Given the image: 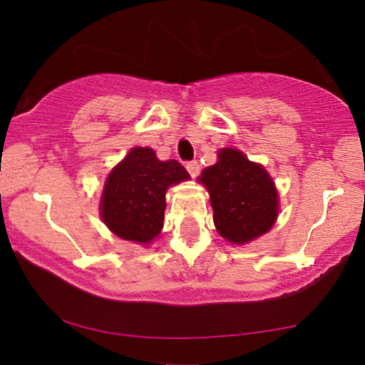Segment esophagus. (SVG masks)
I'll use <instances>...</instances> for the list:
<instances>
[{
  "label": "esophagus",
  "instance_id": "obj_1",
  "mask_svg": "<svg viewBox=\"0 0 365 365\" xmlns=\"http://www.w3.org/2000/svg\"><path fill=\"white\" fill-rule=\"evenodd\" d=\"M185 168L188 170V173H190L192 177H197L198 172H200V163H198L197 160H192V162L185 163Z\"/></svg>",
  "mask_w": 365,
  "mask_h": 365
}]
</instances>
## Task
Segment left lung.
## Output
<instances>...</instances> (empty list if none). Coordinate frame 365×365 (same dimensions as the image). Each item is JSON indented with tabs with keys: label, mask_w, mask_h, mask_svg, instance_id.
Returning <instances> with one entry per match:
<instances>
[{
	"label": "left lung",
	"mask_w": 365,
	"mask_h": 365,
	"mask_svg": "<svg viewBox=\"0 0 365 365\" xmlns=\"http://www.w3.org/2000/svg\"><path fill=\"white\" fill-rule=\"evenodd\" d=\"M200 180L210 192L213 222L223 239L245 244L274 225L279 212L274 182L239 150H220L218 162L203 170Z\"/></svg>",
	"instance_id": "8db88e82"
}]
</instances>
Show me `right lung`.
Returning a JSON list of instances; mask_svg holds the SVG:
<instances>
[{"instance_id":"obj_1","label":"right lung","mask_w":365,"mask_h":365,"mask_svg":"<svg viewBox=\"0 0 365 365\" xmlns=\"http://www.w3.org/2000/svg\"><path fill=\"white\" fill-rule=\"evenodd\" d=\"M188 178L177 160L162 162L152 148H133L106 178L101 218L120 239L148 244L163 227L167 188Z\"/></svg>"}]
</instances>
